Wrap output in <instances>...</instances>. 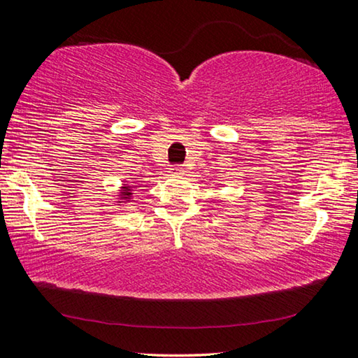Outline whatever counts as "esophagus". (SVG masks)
Wrapping results in <instances>:
<instances>
[{
    "label": "esophagus",
    "instance_id": "1",
    "mask_svg": "<svg viewBox=\"0 0 358 358\" xmlns=\"http://www.w3.org/2000/svg\"><path fill=\"white\" fill-rule=\"evenodd\" d=\"M183 172H185L183 165H175V167L172 169V173H183Z\"/></svg>",
    "mask_w": 358,
    "mask_h": 358
}]
</instances>
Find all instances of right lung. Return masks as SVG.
I'll list each match as a JSON object with an SVG mask.
<instances>
[{
	"label": "right lung",
	"instance_id": "right-lung-1",
	"mask_svg": "<svg viewBox=\"0 0 358 358\" xmlns=\"http://www.w3.org/2000/svg\"><path fill=\"white\" fill-rule=\"evenodd\" d=\"M120 196H122V199L124 201V203H127V201H129L131 199V186H128V185H124V186H122V191H120Z\"/></svg>",
	"mask_w": 358,
	"mask_h": 358
}]
</instances>
